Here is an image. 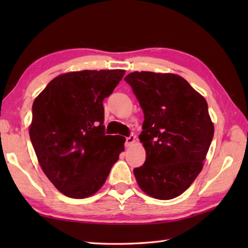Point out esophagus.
Returning a JSON list of instances; mask_svg holds the SVG:
<instances>
[{"label":"esophagus","instance_id":"1","mask_svg":"<svg viewBox=\"0 0 248 248\" xmlns=\"http://www.w3.org/2000/svg\"><path fill=\"white\" fill-rule=\"evenodd\" d=\"M135 140V136L134 135H130L128 138H125V147H130L133 144V141Z\"/></svg>","mask_w":248,"mask_h":248}]
</instances>
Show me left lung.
<instances>
[{"label":"left lung","mask_w":248,"mask_h":248,"mask_svg":"<svg viewBox=\"0 0 248 248\" xmlns=\"http://www.w3.org/2000/svg\"><path fill=\"white\" fill-rule=\"evenodd\" d=\"M144 112L140 140L146 161L134 168L140 187L167 200L181 195L202 170L214 134L205 99L172 73L135 71L124 78Z\"/></svg>","instance_id":"1"}]
</instances>
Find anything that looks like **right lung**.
Wrapping results in <instances>:
<instances>
[{
	"mask_svg": "<svg viewBox=\"0 0 248 248\" xmlns=\"http://www.w3.org/2000/svg\"><path fill=\"white\" fill-rule=\"evenodd\" d=\"M124 70H83L53 78L35 99L30 138L46 176L61 193L86 198L101 187L124 138L105 135L103 100Z\"/></svg>",
	"mask_w": 248,
	"mask_h": 248,
	"instance_id": "1",
	"label": "right lung"
}]
</instances>
